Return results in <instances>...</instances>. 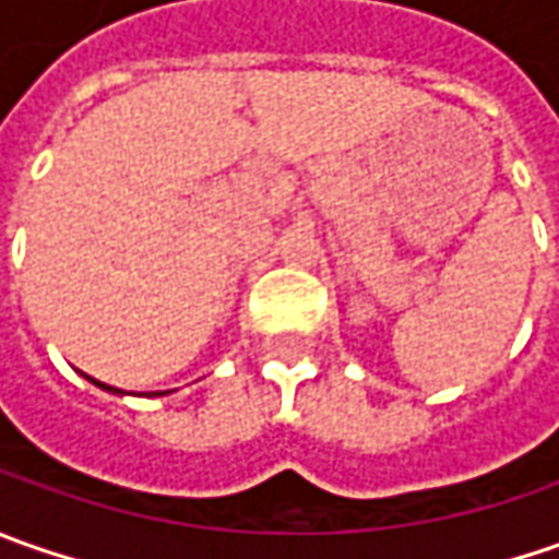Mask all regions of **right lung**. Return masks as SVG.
<instances>
[{
  "instance_id": "add662e5",
  "label": "right lung",
  "mask_w": 559,
  "mask_h": 559,
  "mask_svg": "<svg viewBox=\"0 0 559 559\" xmlns=\"http://www.w3.org/2000/svg\"><path fill=\"white\" fill-rule=\"evenodd\" d=\"M93 382H96V379H93ZM98 389H105V392H111V395H123V392H120V389H111V385H105V382H96ZM152 395H170V392H152Z\"/></svg>"
}]
</instances>
